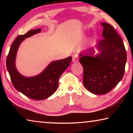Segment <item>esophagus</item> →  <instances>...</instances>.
Returning a JSON list of instances; mask_svg holds the SVG:
<instances>
[{"instance_id":"1","label":"esophagus","mask_w":133,"mask_h":133,"mask_svg":"<svg viewBox=\"0 0 133 133\" xmlns=\"http://www.w3.org/2000/svg\"><path fill=\"white\" fill-rule=\"evenodd\" d=\"M72 61L73 62H77L78 61V57L77 55H75L73 56V58H72Z\"/></svg>"}]
</instances>
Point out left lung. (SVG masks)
I'll return each mask as SVG.
<instances>
[{"label":"left lung","instance_id":"1","mask_svg":"<svg viewBox=\"0 0 133 133\" xmlns=\"http://www.w3.org/2000/svg\"><path fill=\"white\" fill-rule=\"evenodd\" d=\"M104 39L98 43V55H80L83 68V84L91 93L105 94L118 84L123 77L127 62V53L122 39L111 24L101 23Z\"/></svg>","mask_w":133,"mask_h":133}]
</instances>
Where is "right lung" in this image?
I'll list each match as a JSON object with an SVG mask.
<instances>
[{"instance_id": "obj_1", "label": "right lung", "mask_w": 133, "mask_h": 133, "mask_svg": "<svg viewBox=\"0 0 133 133\" xmlns=\"http://www.w3.org/2000/svg\"><path fill=\"white\" fill-rule=\"evenodd\" d=\"M41 31V29L28 31L26 34L19 35L11 45L6 58V67L11 81L17 91L33 100H41L48 98L55 93L58 85V80L63 73L70 64L71 56L64 59L51 62L46 69L37 76L25 77L19 73L15 67V58L18 48L25 39Z\"/></svg>"}]
</instances>
